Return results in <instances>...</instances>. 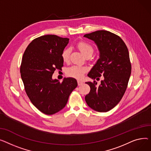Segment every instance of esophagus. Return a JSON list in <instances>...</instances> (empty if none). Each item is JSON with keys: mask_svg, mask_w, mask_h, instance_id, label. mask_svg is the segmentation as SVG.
I'll list each match as a JSON object with an SVG mask.
<instances>
[{"mask_svg": "<svg viewBox=\"0 0 151 151\" xmlns=\"http://www.w3.org/2000/svg\"><path fill=\"white\" fill-rule=\"evenodd\" d=\"M77 83H78V85H82L83 84V82H82L81 81H77Z\"/></svg>", "mask_w": 151, "mask_h": 151, "instance_id": "obj_1", "label": "esophagus"}]
</instances>
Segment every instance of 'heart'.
Instances as JSON below:
<instances>
[{"mask_svg":"<svg viewBox=\"0 0 151 151\" xmlns=\"http://www.w3.org/2000/svg\"><path fill=\"white\" fill-rule=\"evenodd\" d=\"M77 47L81 51L82 54L85 57H90L94 52V49L90 43L85 41H81L77 44ZM70 50L69 49H65L61 53V58L64 62H68L69 58V55ZM86 68L79 66H72L68 68L66 70V74L68 76L74 77L76 78H80L82 77Z\"/></svg>","mask_w":151,"mask_h":151,"instance_id":"obj_1","label":"heart"}]
</instances>
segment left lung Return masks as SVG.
Returning a JSON list of instances; mask_svg holds the SVG:
<instances>
[{
  "instance_id": "obj_1",
  "label": "left lung",
  "mask_w": 151,
  "mask_h": 151,
  "mask_svg": "<svg viewBox=\"0 0 151 151\" xmlns=\"http://www.w3.org/2000/svg\"><path fill=\"white\" fill-rule=\"evenodd\" d=\"M83 37L93 41L99 51V58L88 76L96 80L104 76L99 86L96 81L86 82L91 90L85 101L93 110L107 112L120 102L127 87L131 74L129 50L119 36L107 30H97Z\"/></svg>"
}]
</instances>
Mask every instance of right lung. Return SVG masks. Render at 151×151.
<instances>
[{"instance_id": "1", "label": "right lung", "mask_w": 151, "mask_h": 151, "mask_svg": "<svg viewBox=\"0 0 151 151\" xmlns=\"http://www.w3.org/2000/svg\"><path fill=\"white\" fill-rule=\"evenodd\" d=\"M69 40L54 35L38 37L29 44L22 58L20 73L25 92L32 103L46 114L63 109L77 86L72 77L64 78L62 82L52 78L55 70L63 66L61 53Z\"/></svg>"}]
</instances>
